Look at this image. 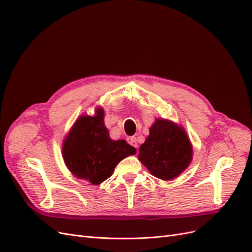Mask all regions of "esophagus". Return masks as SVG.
<instances>
[{"label":"esophagus","instance_id":"34e87169","mask_svg":"<svg viewBox=\"0 0 252 252\" xmlns=\"http://www.w3.org/2000/svg\"><path fill=\"white\" fill-rule=\"evenodd\" d=\"M127 142L131 145V146L138 148V142H136V139L134 138V136H129V138L127 139Z\"/></svg>","mask_w":252,"mask_h":252}]
</instances>
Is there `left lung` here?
<instances>
[{"mask_svg": "<svg viewBox=\"0 0 252 252\" xmlns=\"http://www.w3.org/2000/svg\"><path fill=\"white\" fill-rule=\"evenodd\" d=\"M140 162L154 177L170 181L192 161V144L185 129L166 119H156L139 149Z\"/></svg>", "mask_w": 252, "mask_h": 252, "instance_id": "left-lung-1", "label": "left lung"}]
</instances>
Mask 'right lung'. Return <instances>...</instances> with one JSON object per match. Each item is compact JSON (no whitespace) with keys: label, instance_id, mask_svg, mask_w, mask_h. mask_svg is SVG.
<instances>
[{"label":"right lung","instance_id":"obj_1","mask_svg":"<svg viewBox=\"0 0 252 252\" xmlns=\"http://www.w3.org/2000/svg\"><path fill=\"white\" fill-rule=\"evenodd\" d=\"M104 109L94 117L82 114L65 136L62 155L66 167L75 178L93 185L107 180L122 159L136 154L125 140L113 141L104 124Z\"/></svg>","mask_w":252,"mask_h":252}]
</instances>
